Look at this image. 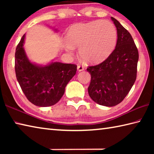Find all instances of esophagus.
I'll return each instance as SVG.
<instances>
[{
    "instance_id": "34e87169",
    "label": "esophagus",
    "mask_w": 154,
    "mask_h": 154,
    "mask_svg": "<svg viewBox=\"0 0 154 154\" xmlns=\"http://www.w3.org/2000/svg\"><path fill=\"white\" fill-rule=\"evenodd\" d=\"M77 70L79 71H83V70H84V67H83L82 65H78Z\"/></svg>"
}]
</instances>
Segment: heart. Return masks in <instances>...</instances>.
I'll return each instance as SVG.
<instances>
[{"mask_svg": "<svg viewBox=\"0 0 154 154\" xmlns=\"http://www.w3.org/2000/svg\"><path fill=\"white\" fill-rule=\"evenodd\" d=\"M118 33L108 20H96L72 26L66 34L65 48L71 51L79 47L80 56L85 62L96 64L107 58L116 48Z\"/></svg>", "mask_w": 154, "mask_h": 154, "instance_id": "1", "label": "heart"}]
</instances>
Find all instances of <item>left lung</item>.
Returning a JSON list of instances; mask_svg holds the SVG:
<instances>
[{
  "label": "left lung",
  "mask_w": 154,
  "mask_h": 154,
  "mask_svg": "<svg viewBox=\"0 0 154 154\" xmlns=\"http://www.w3.org/2000/svg\"><path fill=\"white\" fill-rule=\"evenodd\" d=\"M111 18L118 33L116 48L105 61L87 69L91 75L88 94L95 103L106 106L118 105L128 94L136 80L139 60L131 35L118 20Z\"/></svg>",
  "instance_id": "obj_1"
}]
</instances>
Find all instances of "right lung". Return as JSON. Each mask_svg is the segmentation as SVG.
<instances>
[{
    "label": "right lung",
    "instance_id": "obj_1",
    "mask_svg": "<svg viewBox=\"0 0 154 154\" xmlns=\"http://www.w3.org/2000/svg\"><path fill=\"white\" fill-rule=\"evenodd\" d=\"M25 34L16 48L15 71L22 90L38 106L55 105L63 96L68 83L76 74L77 65L59 62L41 66L31 62L24 49Z\"/></svg>",
    "mask_w": 154,
    "mask_h": 154
}]
</instances>
